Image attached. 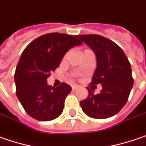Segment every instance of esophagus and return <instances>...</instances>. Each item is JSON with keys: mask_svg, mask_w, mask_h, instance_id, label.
Returning <instances> with one entry per match:
<instances>
[{"mask_svg": "<svg viewBox=\"0 0 146 146\" xmlns=\"http://www.w3.org/2000/svg\"><path fill=\"white\" fill-rule=\"evenodd\" d=\"M78 88H79V86H78V85L72 86V89H73V91H75V90H77V89H78Z\"/></svg>", "mask_w": 146, "mask_h": 146, "instance_id": "1", "label": "esophagus"}]
</instances>
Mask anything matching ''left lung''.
Listing matches in <instances>:
<instances>
[{
    "instance_id": "1",
    "label": "left lung",
    "mask_w": 146,
    "mask_h": 146,
    "mask_svg": "<svg viewBox=\"0 0 146 146\" xmlns=\"http://www.w3.org/2000/svg\"><path fill=\"white\" fill-rule=\"evenodd\" d=\"M76 36L87 44L96 55L97 67L91 84L102 85L97 95L86 87L89 95L80 105L89 117L98 119L112 117L127 103L133 86L130 62L123 50L106 37L97 34Z\"/></svg>"
}]
</instances>
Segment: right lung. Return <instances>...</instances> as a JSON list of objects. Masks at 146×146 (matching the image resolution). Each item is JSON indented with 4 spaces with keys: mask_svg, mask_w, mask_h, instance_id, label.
<instances>
[{
    "mask_svg": "<svg viewBox=\"0 0 146 146\" xmlns=\"http://www.w3.org/2000/svg\"><path fill=\"white\" fill-rule=\"evenodd\" d=\"M82 42L75 36L52 33L33 40L23 51L15 73L16 95L29 116L50 121L63 112L72 87L65 82L54 88L47 78L60 64L67 51Z\"/></svg>",
    "mask_w": 146,
    "mask_h": 146,
    "instance_id": "1",
    "label": "right lung"
}]
</instances>
